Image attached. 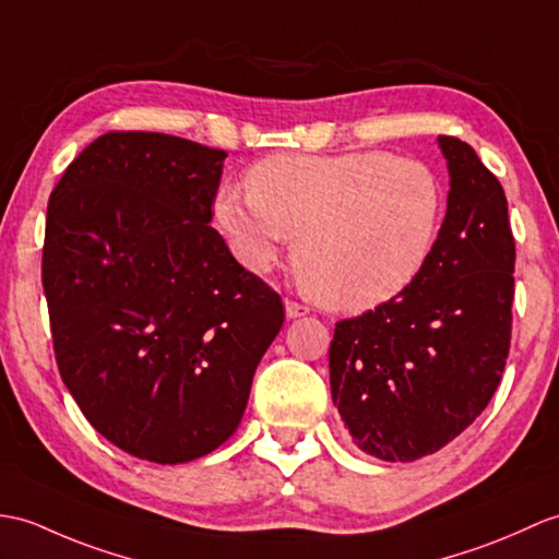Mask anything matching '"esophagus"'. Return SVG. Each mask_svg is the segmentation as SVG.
Masks as SVG:
<instances>
[{
	"label": "esophagus",
	"mask_w": 559,
	"mask_h": 559,
	"mask_svg": "<svg viewBox=\"0 0 559 559\" xmlns=\"http://www.w3.org/2000/svg\"><path fill=\"white\" fill-rule=\"evenodd\" d=\"M285 314H288V319H300L309 314V307L295 300H285Z\"/></svg>",
	"instance_id": "1"
}]
</instances>
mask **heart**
Instances as JSON below:
<instances>
[{"label": "heart", "mask_w": 559, "mask_h": 559, "mask_svg": "<svg viewBox=\"0 0 559 559\" xmlns=\"http://www.w3.org/2000/svg\"><path fill=\"white\" fill-rule=\"evenodd\" d=\"M214 212L240 262L269 271L288 238L319 302L365 311L412 288L445 218V186L419 159L383 150L276 154L248 171V192L224 188Z\"/></svg>", "instance_id": "heart-1"}]
</instances>
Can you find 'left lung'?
I'll return each instance as SVG.
<instances>
[{"label":"left lung","mask_w":559,"mask_h":559,"mask_svg":"<svg viewBox=\"0 0 559 559\" xmlns=\"http://www.w3.org/2000/svg\"><path fill=\"white\" fill-rule=\"evenodd\" d=\"M448 212L424 274L395 300L335 323L331 395L355 445L412 462L486 409L512 338L514 236L508 198L476 152L440 135Z\"/></svg>","instance_id":"1"}]
</instances>
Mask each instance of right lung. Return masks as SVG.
I'll list each match as a JSON object with an SVG mask.
<instances>
[{"label": "right lung", "mask_w": 559, "mask_h": 559, "mask_svg": "<svg viewBox=\"0 0 559 559\" xmlns=\"http://www.w3.org/2000/svg\"><path fill=\"white\" fill-rule=\"evenodd\" d=\"M226 152L111 131L49 194L43 288L57 367L85 419L157 464L236 431L281 295L210 226Z\"/></svg>", "instance_id": "add662e5"}]
</instances>
